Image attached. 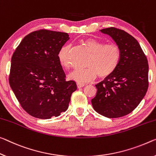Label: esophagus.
Masks as SVG:
<instances>
[{
	"instance_id": "1",
	"label": "esophagus",
	"mask_w": 156,
	"mask_h": 156,
	"mask_svg": "<svg viewBox=\"0 0 156 156\" xmlns=\"http://www.w3.org/2000/svg\"><path fill=\"white\" fill-rule=\"evenodd\" d=\"M76 86H77V87H78L79 88H82V87H83V86H85V83H79V82H77V83H76Z\"/></svg>"
}]
</instances>
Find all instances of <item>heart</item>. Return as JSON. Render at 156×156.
<instances>
[{"instance_id":"obj_1","label":"heart","mask_w":156,"mask_h":156,"mask_svg":"<svg viewBox=\"0 0 156 156\" xmlns=\"http://www.w3.org/2000/svg\"><path fill=\"white\" fill-rule=\"evenodd\" d=\"M90 55L86 61L85 68L76 69L69 75V78L79 83L91 81L98 75L105 77L113 73L121 59V49L115 44H105L93 38H88L83 41ZM61 66L66 70L73 66L70 57V47L65 45L58 54Z\"/></svg>"}]
</instances>
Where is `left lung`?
Segmentation results:
<instances>
[{"label":"left lung","mask_w":156,"mask_h":156,"mask_svg":"<svg viewBox=\"0 0 156 156\" xmlns=\"http://www.w3.org/2000/svg\"><path fill=\"white\" fill-rule=\"evenodd\" d=\"M111 36L121 49L116 70L95 85L98 91L91 100L93 109L107 118L130 114L145 96L148 87V64L135 37L115 27L100 30Z\"/></svg>","instance_id":"1"}]
</instances>
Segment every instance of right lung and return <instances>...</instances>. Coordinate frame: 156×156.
<instances>
[{
	"instance_id": "right-lung-1",
	"label": "right lung",
	"mask_w": 156,
	"mask_h": 156,
	"mask_svg": "<svg viewBox=\"0 0 156 156\" xmlns=\"http://www.w3.org/2000/svg\"><path fill=\"white\" fill-rule=\"evenodd\" d=\"M69 39L67 33L35 30L23 37L13 53L9 83L30 116L49 119L68 109L76 85L66 80L58 54Z\"/></svg>"
}]
</instances>
